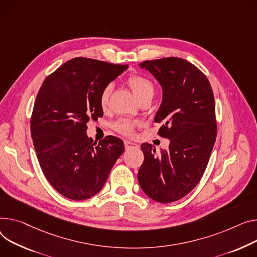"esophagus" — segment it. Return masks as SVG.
Here are the masks:
<instances>
[{
  "label": "esophagus",
  "instance_id": "obj_1",
  "mask_svg": "<svg viewBox=\"0 0 257 257\" xmlns=\"http://www.w3.org/2000/svg\"><path fill=\"white\" fill-rule=\"evenodd\" d=\"M125 144V149L128 151V150H132V149H139V146L132 143V142H129V141H125L124 142Z\"/></svg>",
  "mask_w": 257,
  "mask_h": 257
}]
</instances>
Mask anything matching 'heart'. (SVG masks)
<instances>
[{
	"mask_svg": "<svg viewBox=\"0 0 257 257\" xmlns=\"http://www.w3.org/2000/svg\"><path fill=\"white\" fill-rule=\"evenodd\" d=\"M127 83L129 84V87L131 88L132 92L134 95L138 97L140 102L145 99H151L154 97V94H155V85L154 83L141 75H133L130 76L127 80ZM112 92V83L106 84L105 87L102 89L99 97V103L101 108L105 109L108 106L109 103V97ZM114 129L122 133L124 135H130L133 133L134 130V124L129 121V119L126 118H121L113 125Z\"/></svg>",
	"mask_w": 257,
	"mask_h": 257,
	"instance_id": "obj_1",
	"label": "heart"
}]
</instances>
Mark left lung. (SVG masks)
Segmentation results:
<instances>
[{
    "label": "left lung",
    "instance_id": "left-lung-1",
    "mask_svg": "<svg viewBox=\"0 0 257 257\" xmlns=\"http://www.w3.org/2000/svg\"><path fill=\"white\" fill-rule=\"evenodd\" d=\"M140 67L162 88L154 121L162 124L158 134L169 147L156 153L152 145H142L139 183L153 200L173 202L192 191L207 168L217 135L214 94L207 76L184 59L145 61Z\"/></svg>",
    "mask_w": 257,
    "mask_h": 257
}]
</instances>
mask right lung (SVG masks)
Returning a JSON list of instances; mask_svg holds the SVG:
<instances>
[{"mask_svg": "<svg viewBox=\"0 0 257 257\" xmlns=\"http://www.w3.org/2000/svg\"><path fill=\"white\" fill-rule=\"evenodd\" d=\"M127 68L74 58L48 75L37 94L31 117L34 148L45 178L67 198L97 194L124 153V143L115 136L94 143L87 124L103 115L100 93Z\"/></svg>", "mask_w": 257, "mask_h": 257, "instance_id": "add662e5", "label": "right lung"}]
</instances>
